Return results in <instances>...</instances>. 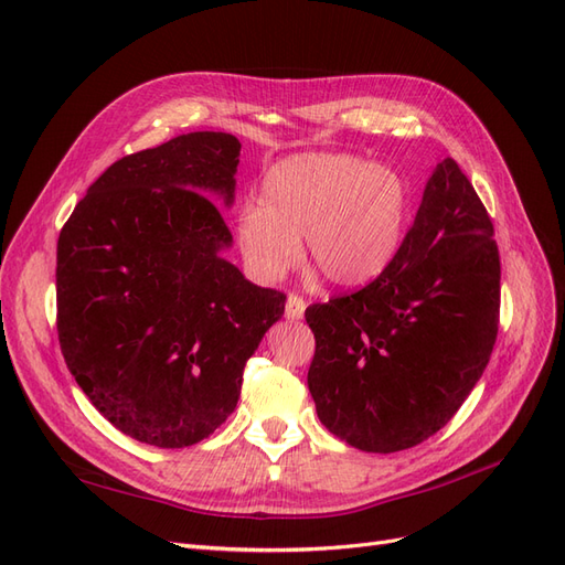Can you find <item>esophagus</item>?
Instances as JSON below:
<instances>
[{
    "instance_id": "34e87169",
    "label": "esophagus",
    "mask_w": 565,
    "mask_h": 565,
    "mask_svg": "<svg viewBox=\"0 0 565 565\" xmlns=\"http://www.w3.org/2000/svg\"><path fill=\"white\" fill-rule=\"evenodd\" d=\"M305 300L300 298V296H294L290 294L288 296V300H286V319H290V321H298V319H302V315H305Z\"/></svg>"
}]
</instances>
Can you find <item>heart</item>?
Segmentation results:
<instances>
[{
    "label": "heart",
    "instance_id": "heart-1",
    "mask_svg": "<svg viewBox=\"0 0 565 565\" xmlns=\"http://www.w3.org/2000/svg\"><path fill=\"white\" fill-rule=\"evenodd\" d=\"M408 185L394 169L356 154L286 157L263 180L260 204L239 215V246L253 275L277 281L305 256L340 288L369 284L396 258L408 221Z\"/></svg>",
    "mask_w": 565,
    "mask_h": 565
}]
</instances>
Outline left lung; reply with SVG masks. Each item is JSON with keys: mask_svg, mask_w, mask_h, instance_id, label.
Instances as JSON below:
<instances>
[{"mask_svg": "<svg viewBox=\"0 0 565 565\" xmlns=\"http://www.w3.org/2000/svg\"><path fill=\"white\" fill-rule=\"evenodd\" d=\"M321 425L366 452L429 439L483 375L500 323L493 223L455 159L436 163L396 258L356 294L307 307Z\"/></svg>", "mask_w": 565, "mask_h": 565, "instance_id": "1", "label": "left lung"}]
</instances>
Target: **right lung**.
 Here are the masks:
<instances>
[{"mask_svg":"<svg viewBox=\"0 0 565 565\" xmlns=\"http://www.w3.org/2000/svg\"><path fill=\"white\" fill-rule=\"evenodd\" d=\"M242 142L194 131L121 157L58 236V340L70 373L131 439L185 448L236 408L244 366L286 296L221 253Z\"/></svg>","mask_w":565,"mask_h":565,"instance_id":"right-lung-1","label":"right lung"}]
</instances>
